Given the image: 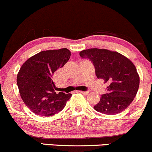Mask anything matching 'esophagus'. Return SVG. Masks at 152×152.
<instances>
[{
  "instance_id": "obj_1",
  "label": "esophagus",
  "mask_w": 152,
  "mask_h": 152,
  "mask_svg": "<svg viewBox=\"0 0 152 152\" xmlns=\"http://www.w3.org/2000/svg\"><path fill=\"white\" fill-rule=\"evenodd\" d=\"M79 92L81 94H84V95H87V94H88V92H87V91H79Z\"/></svg>"
}]
</instances>
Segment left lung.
Instances as JSON below:
<instances>
[{
  "label": "left lung",
  "mask_w": 152,
  "mask_h": 152,
  "mask_svg": "<svg viewBox=\"0 0 152 152\" xmlns=\"http://www.w3.org/2000/svg\"><path fill=\"white\" fill-rule=\"evenodd\" d=\"M79 55L82 59L90 60L97 79H103L108 84L106 93L101 95L94 108L108 115L117 114L126 109L139 87V76L134 64L119 52L108 49H85Z\"/></svg>",
  "instance_id": "8db88e82"
}]
</instances>
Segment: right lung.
<instances>
[{"label": "right lung", "instance_id": "add662e5", "mask_svg": "<svg viewBox=\"0 0 152 152\" xmlns=\"http://www.w3.org/2000/svg\"><path fill=\"white\" fill-rule=\"evenodd\" d=\"M71 52L66 48L42 51L28 59L17 74V82L25 104L34 114L52 116L60 112L71 94L56 93L54 74L69 60Z\"/></svg>", "mask_w": 152, "mask_h": 152}]
</instances>
